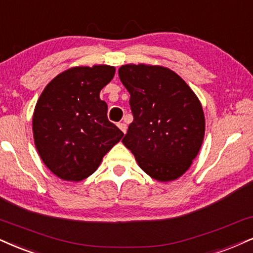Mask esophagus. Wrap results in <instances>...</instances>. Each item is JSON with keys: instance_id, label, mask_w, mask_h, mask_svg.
Here are the masks:
<instances>
[{"instance_id": "1", "label": "esophagus", "mask_w": 253, "mask_h": 253, "mask_svg": "<svg viewBox=\"0 0 253 253\" xmlns=\"http://www.w3.org/2000/svg\"><path fill=\"white\" fill-rule=\"evenodd\" d=\"M117 126H118V127H120V129H121V131H122V132H123V133H126V132L127 126H126V123H118Z\"/></svg>"}]
</instances>
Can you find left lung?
Masks as SVG:
<instances>
[{
	"label": "left lung",
	"instance_id": "left-lung-1",
	"mask_svg": "<svg viewBox=\"0 0 253 253\" xmlns=\"http://www.w3.org/2000/svg\"><path fill=\"white\" fill-rule=\"evenodd\" d=\"M118 75L130 93L133 115L122 142L151 178H179L204 139L205 117L198 97L182 77L161 65L126 64Z\"/></svg>",
	"mask_w": 253,
	"mask_h": 253
}]
</instances>
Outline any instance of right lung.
<instances>
[{
  "mask_svg": "<svg viewBox=\"0 0 253 253\" xmlns=\"http://www.w3.org/2000/svg\"><path fill=\"white\" fill-rule=\"evenodd\" d=\"M115 67H74L58 74L41 93L33 133L41 160L55 176L80 182L97 170L124 133L108 120L99 92Z\"/></svg>",
  "mask_w": 253,
  "mask_h": 253,
  "instance_id": "1",
  "label": "right lung"
}]
</instances>
